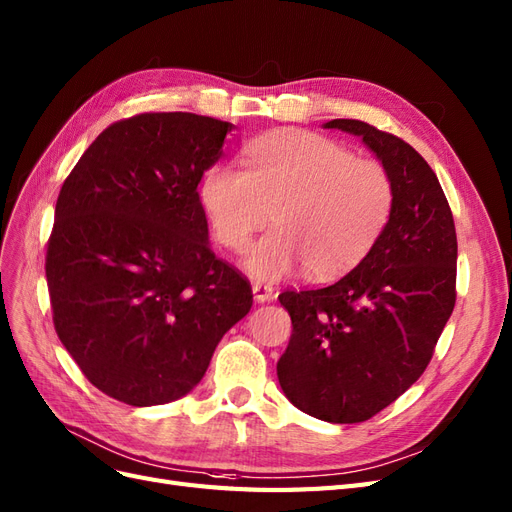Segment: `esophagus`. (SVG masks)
I'll list each match as a JSON object with an SVG mask.
<instances>
[{
	"instance_id": "1",
	"label": "esophagus",
	"mask_w": 512,
	"mask_h": 512,
	"mask_svg": "<svg viewBox=\"0 0 512 512\" xmlns=\"http://www.w3.org/2000/svg\"><path fill=\"white\" fill-rule=\"evenodd\" d=\"M252 292H254V298L258 303H267L275 296V288L271 284H262V281L252 284Z\"/></svg>"
}]
</instances>
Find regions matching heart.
Here are the masks:
<instances>
[{"label": "heart", "instance_id": "obj_1", "mask_svg": "<svg viewBox=\"0 0 512 512\" xmlns=\"http://www.w3.org/2000/svg\"><path fill=\"white\" fill-rule=\"evenodd\" d=\"M201 197L218 243L231 252H243L271 214L275 231L243 260L252 277L275 279L303 264L309 277L328 279L373 250L392 216L394 184L383 165L330 137L279 131L248 146L245 171L211 169Z\"/></svg>", "mask_w": 512, "mask_h": 512}]
</instances>
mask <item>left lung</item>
Wrapping results in <instances>:
<instances>
[{
  "label": "left lung",
  "mask_w": 512,
  "mask_h": 512,
  "mask_svg": "<svg viewBox=\"0 0 512 512\" xmlns=\"http://www.w3.org/2000/svg\"><path fill=\"white\" fill-rule=\"evenodd\" d=\"M362 137L394 184L373 250L326 288L279 294L292 337L277 362L288 400L330 424H360L424 375L455 307L457 237L436 173L404 139L362 120L324 125Z\"/></svg>",
  "instance_id": "8db88e82"
}]
</instances>
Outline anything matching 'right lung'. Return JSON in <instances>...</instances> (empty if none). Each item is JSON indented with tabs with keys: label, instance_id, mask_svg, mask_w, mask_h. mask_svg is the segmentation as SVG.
Masks as SVG:
<instances>
[{
	"label": "right lung",
	"instance_id": "obj_1",
	"mask_svg": "<svg viewBox=\"0 0 512 512\" xmlns=\"http://www.w3.org/2000/svg\"><path fill=\"white\" fill-rule=\"evenodd\" d=\"M231 122L146 112L105 129L67 175L46 250L52 322L97 390L131 407L178 400L252 307L209 248L197 186Z\"/></svg>",
	"mask_w": 512,
	"mask_h": 512
}]
</instances>
